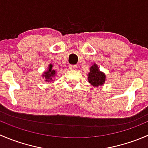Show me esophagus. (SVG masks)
Masks as SVG:
<instances>
[{
    "label": "esophagus",
    "mask_w": 148,
    "mask_h": 148,
    "mask_svg": "<svg viewBox=\"0 0 148 148\" xmlns=\"http://www.w3.org/2000/svg\"><path fill=\"white\" fill-rule=\"evenodd\" d=\"M69 68H70V69H71V70H76L77 69V66L76 65H70Z\"/></svg>",
    "instance_id": "esophagus-1"
}]
</instances>
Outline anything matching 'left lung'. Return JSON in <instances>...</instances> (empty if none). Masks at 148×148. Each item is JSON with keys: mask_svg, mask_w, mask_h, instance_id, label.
I'll use <instances>...</instances> for the list:
<instances>
[{"mask_svg": "<svg viewBox=\"0 0 148 148\" xmlns=\"http://www.w3.org/2000/svg\"><path fill=\"white\" fill-rule=\"evenodd\" d=\"M88 82L94 87H98L104 85L106 81V75L104 72L99 70L97 64H94L89 68V72L87 74Z\"/></svg>", "mask_w": 148, "mask_h": 148, "instance_id": "obj_1", "label": "left lung"}]
</instances>
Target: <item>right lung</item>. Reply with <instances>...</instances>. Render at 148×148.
Listing matches in <instances>:
<instances>
[{"instance_id": "1", "label": "right lung", "mask_w": 148, "mask_h": 148, "mask_svg": "<svg viewBox=\"0 0 148 148\" xmlns=\"http://www.w3.org/2000/svg\"><path fill=\"white\" fill-rule=\"evenodd\" d=\"M52 67H53V65L50 64L49 65V67L47 68V70L44 71V73L42 74V77L45 79V81L46 82H51L52 81H53V79L56 76V70L53 69Z\"/></svg>"}]
</instances>
